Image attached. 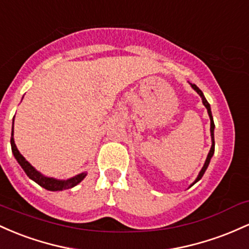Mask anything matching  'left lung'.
<instances>
[{"mask_svg": "<svg viewBox=\"0 0 249 249\" xmlns=\"http://www.w3.org/2000/svg\"><path fill=\"white\" fill-rule=\"evenodd\" d=\"M191 86H192V88L194 89V90L196 91V93L200 95V97H201V99H202V103H203V106H205V107L207 108V111H208L209 119H211V136H212V147H211V150H209V153H208V155H207V159H206V161H205V164H203L202 169L200 170V173H199V175H197L196 180H195L194 182H193L192 185H191V187H192L193 185H194V183H196L197 181H199L200 178L203 177V174H205L206 169H207V167H208L209 162H211V159H212V156H213V154H214V148H215V142H214V128H215V124H214V121H213V116H212L211 106H209V103L207 102V100H206L205 95H203L202 91H201L200 89L196 87V85H193V83H191Z\"/></svg>", "mask_w": 249, "mask_h": 249, "instance_id": "obj_1", "label": "left lung"}]
</instances>
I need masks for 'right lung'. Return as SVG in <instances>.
<instances>
[{
    "mask_svg": "<svg viewBox=\"0 0 249 249\" xmlns=\"http://www.w3.org/2000/svg\"><path fill=\"white\" fill-rule=\"evenodd\" d=\"M10 144H12V152L15 159L18 160L19 166L22 167V169L24 170V173L27 174V177L32 178L33 181H35L37 185L43 187L44 189H48V191L56 192V191H64V189H69L79 185L81 181L86 178L87 173H81L79 175H75L74 178H68V180H57L54 178H48L44 177L43 174H41L40 172H37L32 164L28 162L26 159L23 158V155L18 152V147H16L15 141H14V122H13V129H12V139H10Z\"/></svg>",
    "mask_w": 249,
    "mask_h": 249,
    "instance_id": "1",
    "label": "right lung"
}]
</instances>
